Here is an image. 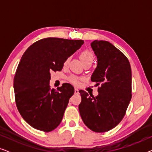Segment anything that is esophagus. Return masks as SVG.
I'll return each instance as SVG.
<instances>
[{"mask_svg":"<svg viewBox=\"0 0 152 152\" xmlns=\"http://www.w3.org/2000/svg\"><path fill=\"white\" fill-rule=\"evenodd\" d=\"M75 94H78L79 93V89L77 88H75Z\"/></svg>","mask_w":152,"mask_h":152,"instance_id":"1","label":"esophagus"}]
</instances>
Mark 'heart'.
Returning a JSON list of instances; mask_svg holds the SVG:
<instances>
[{"label":"heart","mask_w":152,"mask_h":152,"mask_svg":"<svg viewBox=\"0 0 152 152\" xmlns=\"http://www.w3.org/2000/svg\"><path fill=\"white\" fill-rule=\"evenodd\" d=\"M80 59L82 60L83 64H86V63H92L93 61H94V55H93V53L90 50H86L83 51L80 55ZM79 79L78 77H77L75 75H70L69 77H68V80L70 81V82H72V84H77L79 82Z\"/></svg>","instance_id":"b5f03b06"}]
</instances>
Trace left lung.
Instances as JSON below:
<instances>
[{"label": "left lung", "mask_w": 152, "mask_h": 152, "mask_svg": "<svg viewBox=\"0 0 152 152\" xmlns=\"http://www.w3.org/2000/svg\"><path fill=\"white\" fill-rule=\"evenodd\" d=\"M97 64L91 75L96 82V97L80 90L79 111L84 123L95 132H106L120 123L132 99V69L126 56L107 41L91 43Z\"/></svg>", "instance_id": "obj_1"}]
</instances>
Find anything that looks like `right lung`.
Masks as SVG:
<instances>
[{
  "mask_svg": "<svg viewBox=\"0 0 152 152\" xmlns=\"http://www.w3.org/2000/svg\"><path fill=\"white\" fill-rule=\"evenodd\" d=\"M83 40L45 38L31 45L23 55L14 79L17 109L25 121L36 129L50 132L61 123L74 87L64 83L51 89V72L62 70Z\"/></svg>",
  "mask_w": 152,
  "mask_h": 152,
  "instance_id": "obj_1",
  "label": "right lung"
}]
</instances>
